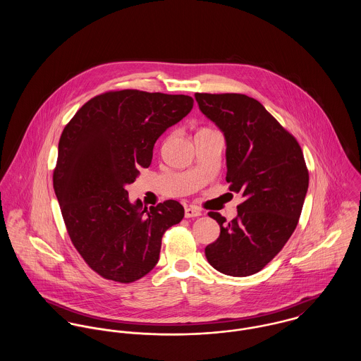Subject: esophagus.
<instances>
[{
	"instance_id": "obj_1",
	"label": "esophagus",
	"mask_w": 361,
	"mask_h": 361,
	"mask_svg": "<svg viewBox=\"0 0 361 361\" xmlns=\"http://www.w3.org/2000/svg\"><path fill=\"white\" fill-rule=\"evenodd\" d=\"M202 215V211L196 207L190 206L185 208V216L186 218H196V216H200Z\"/></svg>"
}]
</instances>
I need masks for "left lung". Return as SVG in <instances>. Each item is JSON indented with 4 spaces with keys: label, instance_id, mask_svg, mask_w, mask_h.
I'll list each match as a JSON object with an SVG mask.
<instances>
[{
    "label": "left lung",
    "instance_id": "8db88e82",
    "mask_svg": "<svg viewBox=\"0 0 361 361\" xmlns=\"http://www.w3.org/2000/svg\"><path fill=\"white\" fill-rule=\"evenodd\" d=\"M200 111L224 133L226 182L245 202L206 247L208 262L231 276L261 271L292 236L309 189V172L296 139L257 100L245 94L196 93Z\"/></svg>",
    "mask_w": 361,
    "mask_h": 361
}]
</instances>
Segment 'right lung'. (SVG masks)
<instances>
[{"mask_svg":"<svg viewBox=\"0 0 361 361\" xmlns=\"http://www.w3.org/2000/svg\"><path fill=\"white\" fill-rule=\"evenodd\" d=\"M183 94L121 90L85 104L65 126L54 190L69 238L105 279L130 283L158 262L162 235L182 221L175 200L142 209L126 185L149 168L157 139L193 108Z\"/></svg>","mask_w":361,"mask_h":361,"instance_id":"right-lung-1","label":"right lung"}]
</instances>
